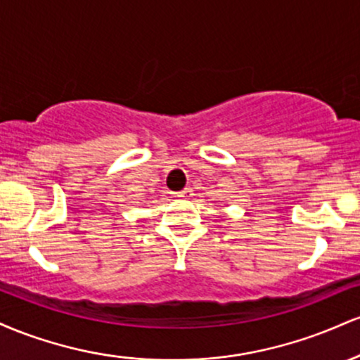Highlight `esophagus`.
Segmentation results:
<instances>
[{
	"label": "esophagus",
	"mask_w": 360,
	"mask_h": 360,
	"mask_svg": "<svg viewBox=\"0 0 360 360\" xmlns=\"http://www.w3.org/2000/svg\"><path fill=\"white\" fill-rule=\"evenodd\" d=\"M193 194V191L189 188H186V189H183V191H179V193H176V196L177 198H181V200H186V198H189Z\"/></svg>",
	"instance_id": "1"
}]
</instances>
